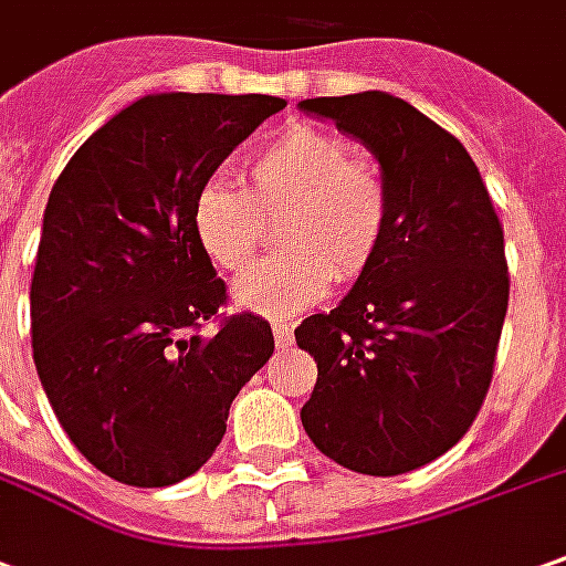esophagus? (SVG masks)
Instances as JSON below:
<instances>
[{
  "label": "esophagus",
  "mask_w": 566,
  "mask_h": 566,
  "mask_svg": "<svg viewBox=\"0 0 566 566\" xmlns=\"http://www.w3.org/2000/svg\"><path fill=\"white\" fill-rule=\"evenodd\" d=\"M291 332H294V328H291V325H287V322H275V325H272V334H275V347H287V344H291Z\"/></svg>",
  "instance_id": "1"
}]
</instances>
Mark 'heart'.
Listing matches in <instances>:
<instances>
[{"label":"heart","instance_id":"obj_1","mask_svg":"<svg viewBox=\"0 0 566 566\" xmlns=\"http://www.w3.org/2000/svg\"><path fill=\"white\" fill-rule=\"evenodd\" d=\"M251 188L207 182L191 203V232L222 272L251 266L263 217H279L282 251L232 287L238 310L287 315L325 297L328 284L356 282L380 253L390 195L375 164L353 157L347 138L294 123L248 164Z\"/></svg>","mask_w":566,"mask_h":566}]
</instances>
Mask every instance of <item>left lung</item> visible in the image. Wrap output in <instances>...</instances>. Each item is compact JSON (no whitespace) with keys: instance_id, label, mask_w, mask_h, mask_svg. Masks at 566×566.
<instances>
[{"instance_id":"1","label":"left lung","mask_w":566,"mask_h":566,"mask_svg":"<svg viewBox=\"0 0 566 566\" xmlns=\"http://www.w3.org/2000/svg\"><path fill=\"white\" fill-rule=\"evenodd\" d=\"M378 160L390 222L371 269L294 337L318 365L300 409L322 455L396 476L440 459L474 424L509 313L505 234L459 138L387 92L306 98Z\"/></svg>"}]
</instances>
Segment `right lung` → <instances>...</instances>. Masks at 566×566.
I'll list each match as a JSON object with an SVG mask.
<instances>
[{
	"label": "right lung",
	"mask_w": 566,
	"mask_h": 566,
	"mask_svg": "<svg viewBox=\"0 0 566 566\" xmlns=\"http://www.w3.org/2000/svg\"><path fill=\"white\" fill-rule=\"evenodd\" d=\"M287 105L272 95H145L57 176L30 284L33 363L71 443L126 486H170L217 452L238 390L269 363L266 318L195 328L226 284L191 232L219 164Z\"/></svg>",
	"instance_id": "obj_1"
}]
</instances>
